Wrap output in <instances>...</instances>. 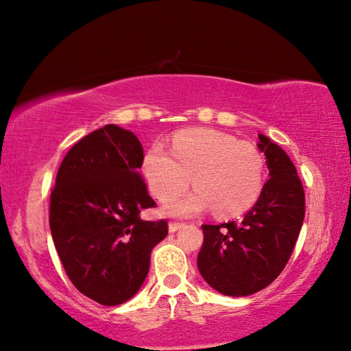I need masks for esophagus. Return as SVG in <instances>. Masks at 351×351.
<instances>
[{"label": "esophagus", "mask_w": 351, "mask_h": 351, "mask_svg": "<svg viewBox=\"0 0 351 351\" xmlns=\"http://www.w3.org/2000/svg\"><path fill=\"white\" fill-rule=\"evenodd\" d=\"M184 226V223H180V221H170L169 223V230L170 232H176L178 229H181Z\"/></svg>", "instance_id": "1"}]
</instances>
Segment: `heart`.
<instances>
[{"mask_svg": "<svg viewBox=\"0 0 351 351\" xmlns=\"http://www.w3.org/2000/svg\"><path fill=\"white\" fill-rule=\"evenodd\" d=\"M142 170L161 201L180 197L193 178L198 189L170 204V210L181 215L213 207L218 217H239L257 203L265 182V158L257 147L203 128L176 134L171 153L154 144Z\"/></svg>", "mask_w": 351, "mask_h": 351, "instance_id": "heart-1", "label": "heart"}]
</instances>
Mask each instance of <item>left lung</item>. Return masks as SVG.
<instances>
[{"label": "left lung", "instance_id": "1", "mask_svg": "<svg viewBox=\"0 0 351 351\" xmlns=\"http://www.w3.org/2000/svg\"><path fill=\"white\" fill-rule=\"evenodd\" d=\"M269 180L240 221L203 224L198 269L221 294L257 293L280 276L305 218V192L293 161L265 134L258 136Z\"/></svg>", "mask_w": 351, "mask_h": 351}]
</instances>
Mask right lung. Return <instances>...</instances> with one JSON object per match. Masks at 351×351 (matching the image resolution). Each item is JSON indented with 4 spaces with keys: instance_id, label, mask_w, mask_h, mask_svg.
<instances>
[{
    "instance_id": "1",
    "label": "right lung",
    "mask_w": 351,
    "mask_h": 351,
    "mask_svg": "<svg viewBox=\"0 0 351 351\" xmlns=\"http://www.w3.org/2000/svg\"><path fill=\"white\" fill-rule=\"evenodd\" d=\"M142 162L139 139L105 125L71 147L52 187L49 226L58 257L74 287L100 305H121L138 293L152 249L169 234L167 219L141 218L156 207Z\"/></svg>"
}]
</instances>
